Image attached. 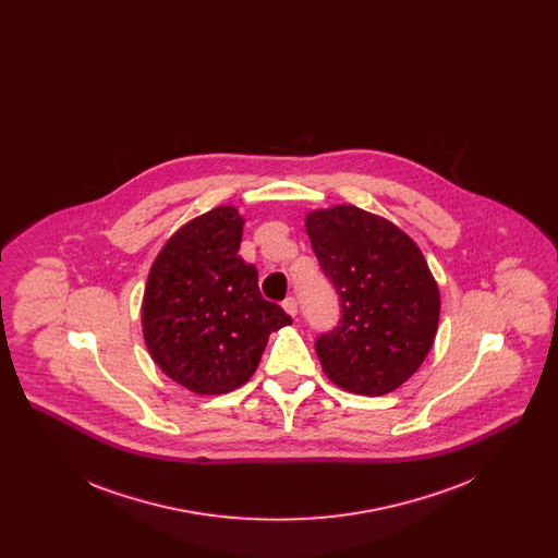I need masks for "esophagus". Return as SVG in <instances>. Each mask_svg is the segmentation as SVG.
<instances>
[{"label": "esophagus", "mask_w": 558, "mask_h": 558, "mask_svg": "<svg viewBox=\"0 0 558 558\" xmlns=\"http://www.w3.org/2000/svg\"><path fill=\"white\" fill-rule=\"evenodd\" d=\"M282 307H284V312H287L289 316H296L299 305H296V299H294V296H287V299L282 301Z\"/></svg>", "instance_id": "esophagus-1"}]
</instances>
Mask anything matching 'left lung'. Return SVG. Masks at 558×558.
Masks as SVG:
<instances>
[{"label": "left lung", "mask_w": 558, "mask_h": 558, "mask_svg": "<svg viewBox=\"0 0 558 558\" xmlns=\"http://www.w3.org/2000/svg\"><path fill=\"white\" fill-rule=\"evenodd\" d=\"M305 230L341 303L339 326L316 339L324 374L378 398L425 362L439 324V289L416 242L353 205L307 213Z\"/></svg>", "instance_id": "1"}]
</instances>
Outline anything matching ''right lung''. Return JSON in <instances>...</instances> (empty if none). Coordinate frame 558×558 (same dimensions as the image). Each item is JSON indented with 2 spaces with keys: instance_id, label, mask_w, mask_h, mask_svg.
Wrapping results in <instances>:
<instances>
[{
  "instance_id": "right-lung-1",
  "label": "right lung",
  "mask_w": 558,
  "mask_h": 558,
  "mask_svg": "<svg viewBox=\"0 0 558 558\" xmlns=\"http://www.w3.org/2000/svg\"><path fill=\"white\" fill-rule=\"evenodd\" d=\"M242 223L234 207L187 221L148 274L146 347L160 371L198 396L239 389L257 371L269 335L292 322L262 296L257 269L242 262Z\"/></svg>"
}]
</instances>
